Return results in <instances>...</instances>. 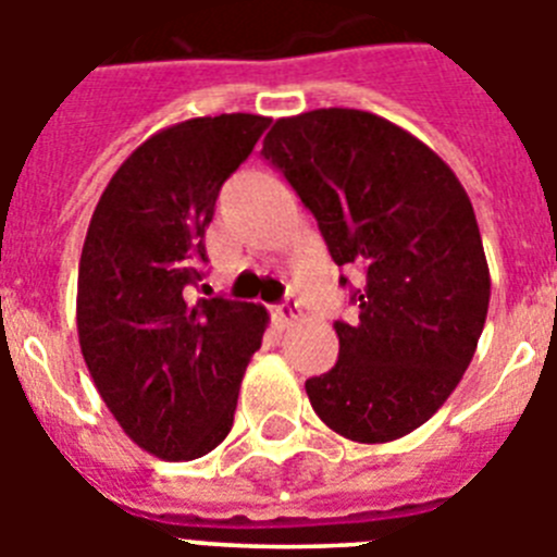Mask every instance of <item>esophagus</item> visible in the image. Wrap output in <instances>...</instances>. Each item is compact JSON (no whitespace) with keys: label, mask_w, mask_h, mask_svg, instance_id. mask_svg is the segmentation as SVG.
Returning a JSON list of instances; mask_svg holds the SVG:
<instances>
[{"label":"esophagus","mask_w":557,"mask_h":557,"mask_svg":"<svg viewBox=\"0 0 557 557\" xmlns=\"http://www.w3.org/2000/svg\"><path fill=\"white\" fill-rule=\"evenodd\" d=\"M273 318H275V323H278V326L287 329V326H293V323L301 321V309H298V304L284 301L282 307L273 309Z\"/></svg>","instance_id":"esophagus-1"}]
</instances>
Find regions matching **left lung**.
Instances as JSON below:
<instances>
[{"mask_svg": "<svg viewBox=\"0 0 557 557\" xmlns=\"http://www.w3.org/2000/svg\"><path fill=\"white\" fill-rule=\"evenodd\" d=\"M262 156L314 214L334 264L366 273L351 293L359 318L334 321L337 362L307 379L312 410L357 444L410 435L451 396L488 314L469 195L424 141L357 108L275 120Z\"/></svg>", "mask_w": 557, "mask_h": 557, "instance_id": "left-lung-1", "label": "left lung"}]
</instances>
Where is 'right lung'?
Returning a JSON list of instances; mask_svg holds the SVG:
<instances>
[{
	"instance_id": "1",
	"label": "right lung",
	"mask_w": 557,
	"mask_h": 557,
	"mask_svg": "<svg viewBox=\"0 0 557 557\" xmlns=\"http://www.w3.org/2000/svg\"><path fill=\"white\" fill-rule=\"evenodd\" d=\"M259 113L195 116L152 133L113 172L88 223L77 273V337L125 435L161 460L225 441L268 309L200 298L203 236L220 186L268 127Z\"/></svg>"
}]
</instances>
